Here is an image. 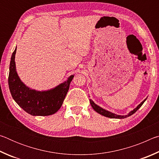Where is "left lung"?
I'll return each instance as SVG.
<instances>
[{
	"label": "left lung",
	"mask_w": 159,
	"mask_h": 159,
	"mask_svg": "<svg viewBox=\"0 0 159 159\" xmlns=\"http://www.w3.org/2000/svg\"><path fill=\"white\" fill-rule=\"evenodd\" d=\"M147 99H145L144 101H142L140 104H139V105L136 107V108H134L133 111H130V113H128V115H125V116H121V115H117L116 114H114V113H111L109 111H107V110L104 109H102V107H99L98 105H97L96 104H95V102H94L92 99H90V104L92 107L93 108V109L95 110L96 112H98V114H101L102 116H106V117H108V118H127L128 116H130L133 115V114H134L140 108L142 104H144V102L146 101Z\"/></svg>",
	"instance_id": "1"
}]
</instances>
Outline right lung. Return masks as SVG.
Returning a JSON list of instances; mask_svg holds the SVG:
<instances>
[{
  "label": "right lung",
  "mask_w": 159,
  "mask_h": 159,
  "mask_svg": "<svg viewBox=\"0 0 159 159\" xmlns=\"http://www.w3.org/2000/svg\"><path fill=\"white\" fill-rule=\"evenodd\" d=\"M13 52L10 64L8 85L12 98L26 112L32 116H49L57 112L62 105L74 75L66 81L52 89L38 91L27 87L21 82L16 71L15 53Z\"/></svg>",
  "instance_id": "right-lung-1"
}]
</instances>
